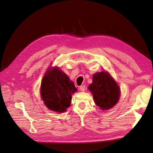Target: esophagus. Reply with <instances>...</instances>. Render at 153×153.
Segmentation results:
<instances>
[{
  "mask_svg": "<svg viewBox=\"0 0 153 153\" xmlns=\"http://www.w3.org/2000/svg\"><path fill=\"white\" fill-rule=\"evenodd\" d=\"M79 89H80V91H82V92H84V91H85V86L84 85H81V86H80V87H79Z\"/></svg>",
  "mask_w": 153,
  "mask_h": 153,
  "instance_id": "esophagus-1",
  "label": "esophagus"
}]
</instances>
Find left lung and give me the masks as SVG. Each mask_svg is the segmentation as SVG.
I'll list each match as a JSON object with an SVG mask.
<instances>
[{
	"label": "left lung",
	"instance_id": "obj_1",
	"mask_svg": "<svg viewBox=\"0 0 153 153\" xmlns=\"http://www.w3.org/2000/svg\"><path fill=\"white\" fill-rule=\"evenodd\" d=\"M89 89L93 94L96 105L103 110L113 107L120 97L118 85L105 71L97 72L93 76L92 83Z\"/></svg>",
	"mask_w": 153,
	"mask_h": 153
}]
</instances>
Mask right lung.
<instances>
[{"mask_svg":"<svg viewBox=\"0 0 153 153\" xmlns=\"http://www.w3.org/2000/svg\"><path fill=\"white\" fill-rule=\"evenodd\" d=\"M76 91L74 83L58 68L46 72L42 82L41 95L49 109L57 112L65 111L70 107L72 94Z\"/></svg>","mask_w":153,"mask_h":153,"instance_id":"right-lung-1","label":"right lung"}]
</instances>
